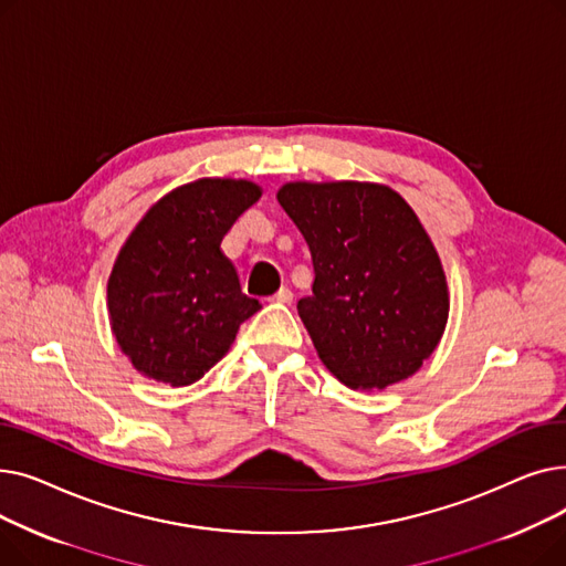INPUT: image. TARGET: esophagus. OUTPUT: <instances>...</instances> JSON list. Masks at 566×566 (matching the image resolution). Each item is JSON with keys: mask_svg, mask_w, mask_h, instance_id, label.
Wrapping results in <instances>:
<instances>
[{"mask_svg": "<svg viewBox=\"0 0 566 566\" xmlns=\"http://www.w3.org/2000/svg\"><path fill=\"white\" fill-rule=\"evenodd\" d=\"M273 303H282V305H289L291 301H293V293H291V289H286V286H282L275 295H273V298H271Z\"/></svg>", "mask_w": 566, "mask_h": 566, "instance_id": "obj_1", "label": "esophagus"}]
</instances>
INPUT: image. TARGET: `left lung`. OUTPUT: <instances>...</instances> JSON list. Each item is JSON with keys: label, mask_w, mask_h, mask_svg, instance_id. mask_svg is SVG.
Masks as SVG:
<instances>
[{"label": "left lung", "mask_w": 566, "mask_h": 566, "mask_svg": "<svg viewBox=\"0 0 566 566\" xmlns=\"http://www.w3.org/2000/svg\"><path fill=\"white\" fill-rule=\"evenodd\" d=\"M277 201L312 252V295L298 314L323 365L353 390L412 376L450 310L440 259L412 208L358 181L286 184Z\"/></svg>", "instance_id": "1"}]
</instances>
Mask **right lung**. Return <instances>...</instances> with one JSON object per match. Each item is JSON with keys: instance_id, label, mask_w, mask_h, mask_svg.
<instances>
[{"instance_id": "add662e5", "label": "right lung", "mask_w": 566, "mask_h": 566, "mask_svg": "<svg viewBox=\"0 0 566 566\" xmlns=\"http://www.w3.org/2000/svg\"><path fill=\"white\" fill-rule=\"evenodd\" d=\"M259 197L250 181L201 178L165 195L135 227L112 268L107 305L137 371L174 388L199 380L261 307L220 250Z\"/></svg>"}]
</instances>
